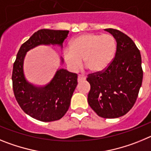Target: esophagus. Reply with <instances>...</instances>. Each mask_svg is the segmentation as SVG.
Returning <instances> with one entry per match:
<instances>
[{
  "label": "esophagus",
  "mask_w": 151,
  "mask_h": 151,
  "mask_svg": "<svg viewBox=\"0 0 151 151\" xmlns=\"http://www.w3.org/2000/svg\"><path fill=\"white\" fill-rule=\"evenodd\" d=\"M85 79H86V77H85V76H82V75H78V82H82V81H85Z\"/></svg>",
  "instance_id": "obj_1"
}]
</instances>
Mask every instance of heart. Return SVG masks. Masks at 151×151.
<instances>
[{
    "label": "heart",
    "instance_id": "heart-1",
    "mask_svg": "<svg viewBox=\"0 0 151 151\" xmlns=\"http://www.w3.org/2000/svg\"><path fill=\"white\" fill-rule=\"evenodd\" d=\"M116 50V41L112 35L85 33L75 38L71 47L64 49L63 55L72 71L79 69L83 59L84 64L91 71L98 73L110 65Z\"/></svg>",
    "mask_w": 151,
    "mask_h": 151
}]
</instances>
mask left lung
Returning <instances> with one entry per match:
<instances>
[{
	"label": "left lung",
	"mask_w": 151,
	"mask_h": 151,
	"mask_svg": "<svg viewBox=\"0 0 151 151\" xmlns=\"http://www.w3.org/2000/svg\"><path fill=\"white\" fill-rule=\"evenodd\" d=\"M116 41L113 61L103 72L90 74L88 102L99 116L114 119L132 108L142 84L141 57L134 41L120 31L106 29Z\"/></svg>",
	"instance_id": "obj_1"
}]
</instances>
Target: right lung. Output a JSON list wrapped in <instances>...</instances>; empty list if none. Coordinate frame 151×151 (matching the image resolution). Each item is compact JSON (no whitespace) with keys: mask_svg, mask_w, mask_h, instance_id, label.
I'll list each match as a JSON object with an SVG mask.
<instances>
[{"mask_svg":"<svg viewBox=\"0 0 151 151\" xmlns=\"http://www.w3.org/2000/svg\"><path fill=\"white\" fill-rule=\"evenodd\" d=\"M68 35V30L44 29L37 31L22 44L13 63L12 81L16 99L26 114L41 122L59 120L66 114L78 85L77 74L58 69L48 84L38 87L26 78L24 59L29 50L39 45H58L63 48V43ZM60 63H63L62 57Z\"/></svg>","mask_w":151,"mask_h":151,"instance_id":"obj_1","label":"right lung"}]
</instances>
